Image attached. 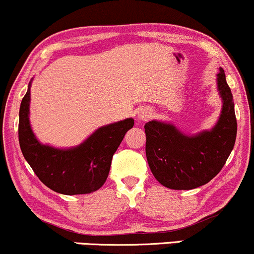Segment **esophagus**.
<instances>
[{"mask_svg": "<svg viewBox=\"0 0 254 254\" xmlns=\"http://www.w3.org/2000/svg\"><path fill=\"white\" fill-rule=\"evenodd\" d=\"M151 111L149 109H147V107H144V109H141L138 111V115H137V118H138L139 122H145L148 121L151 117Z\"/></svg>", "mask_w": 254, "mask_h": 254, "instance_id": "34e87169", "label": "esophagus"}]
</instances>
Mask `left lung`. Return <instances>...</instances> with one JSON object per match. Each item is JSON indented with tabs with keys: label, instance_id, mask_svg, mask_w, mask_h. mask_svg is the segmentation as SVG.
Wrapping results in <instances>:
<instances>
[{
	"label": "left lung",
	"instance_id": "1",
	"mask_svg": "<svg viewBox=\"0 0 254 254\" xmlns=\"http://www.w3.org/2000/svg\"><path fill=\"white\" fill-rule=\"evenodd\" d=\"M216 84L222 109L210 130L188 135L167 122L150 121L144 125L148 165L166 188L192 190L205 185L222 170L234 148L238 129L234 101L222 68Z\"/></svg>",
	"mask_w": 254,
	"mask_h": 254
}]
</instances>
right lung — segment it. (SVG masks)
Instances as JSON below:
<instances>
[{
    "label": "right lung",
    "instance_id": "add662e5",
    "mask_svg": "<svg viewBox=\"0 0 254 254\" xmlns=\"http://www.w3.org/2000/svg\"><path fill=\"white\" fill-rule=\"evenodd\" d=\"M31 84L19 112V143L22 155L44 185L62 194H86L99 190L106 182L113 154L133 119L104 125L76 147L56 148L43 144L30 123Z\"/></svg>",
    "mask_w": 254,
    "mask_h": 254
}]
</instances>
